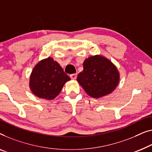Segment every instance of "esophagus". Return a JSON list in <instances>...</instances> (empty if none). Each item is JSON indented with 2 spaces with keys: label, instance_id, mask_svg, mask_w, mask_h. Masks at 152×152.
Here are the masks:
<instances>
[{
  "label": "esophagus",
  "instance_id": "esophagus-1",
  "mask_svg": "<svg viewBox=\"0 0 152 152\" xmlns=\"http://www.w3.org/2000/svg\"><path fill=\"white\" fill-rule=\"evenodd\" d=\"M77 75L76 73L72 74L70 75V77H71V78L72 79V80H75V79L77 78Z\"/></svg>",
  "mask_w": 152,
  "mask_h": 152
}]
</instances>
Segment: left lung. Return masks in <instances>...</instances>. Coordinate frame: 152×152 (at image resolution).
<instances>
[{"instance_id": "obj_1", "label": "left lung", "mask_w": 152, "mask_h": 152, "mask_svg": "<svg viewBox=\"0 0 152 152\" xmlns=\"http://www.w3.org/2000/svg\"><path fill=\"white\" fill-rule=\"evenodd\" d=\"M83 70L77 81L92 98H101L111 94L118 84L120 73L116 66L101 55L91 56L83 63Z\"/></svg>"}]
</instances>
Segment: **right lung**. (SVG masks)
<instances>
[{
	"label": "right lung",
	"instance_id": "right-lung-1",
	"mask_svg": "<svg viewBox=\"0 0 152 152\" xmlns=\"http://www.w3.org/2000/svg\"><path fill=\"white\" fill-rule=\"evenodd\" d=\"M71 78L61 66L50 57L36 64L31 73L29 88L33 94L40 99L53 100L60 94Z\"/></svg>",
	"mask_w": 152,
	"mask_h": 152
}]
</instances>
